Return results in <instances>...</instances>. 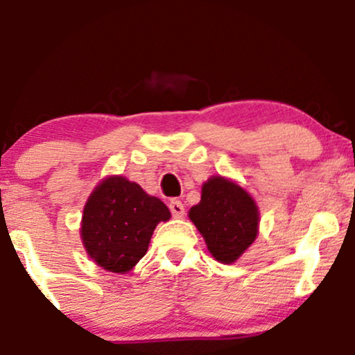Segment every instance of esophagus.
I'll return each instance as SVG.
<instances>
[{"label": "esophagus", "instance_id": "obj_1", "mask_svg": "<svg viewBox=\"0 0 355 355\" xmlns=\"http://www.w3.org/2000/svg\"><path fill=\"white\" fill-rule=\"evenodd\" d=\"M168 209L172 211V215L175 218H180L185 215V209H183V203L180 200H177V198H173V200H170L168 203Z\"/></svg>", "mask_w": 355, "mask_h": 355}]
</instances>
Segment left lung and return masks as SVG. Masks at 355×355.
<instances>
[{
  "label": "left lung",
  "mask_w": 355,
  "mask_h": 355,
  "mask_svg": "<svg viewBox=\"0 0 355 355\" xmlns=\"http://www.w3.org/2000/svg\"><path fill=\"white\" fill-rule=\"evenodd\" d=\"M191 222L205 239L210 254L222 263H232L259 232L255 202L237 183L214 177L202 187V200L189 211Z\"/></svg>",
  "instance_id": "1"
}]
</instances>
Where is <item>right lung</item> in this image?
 <instances>
[{
  "mask_svg": "<svg viewBox=\"0 0 355 355\" xmlns=\"http://www.w3.org/2000/svg\"><path fill=\"white\" fill-rule=\"evenodd\" d=\"M168 218L160 198L150 197L135 182L110 177L85 205L81 239L100 267L123 274L146 254L157 223Z\"/></svg>",
  "mask_w": 355,
  "mask_h": 355,
  "instance_id": "add662e5",
  "label": "right lung"
}]
</instances>
